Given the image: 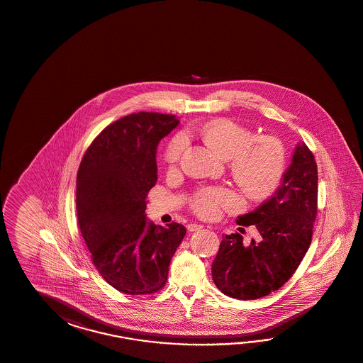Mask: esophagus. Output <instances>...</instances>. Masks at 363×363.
<instances>
[{
  "label": "esophagus",
  "mask_w": 363,
  "mask_h": 363,
  "mask_svg": "<svg viewBox=\"0 0 363 363\" xmlns=\"http://www.w3.org/2000/svg\"><path fill=\"white\" fill-rule=\"evenodd\" d=\"M186 228H188L189 231H197V230L203 228V226H201V225H199V223H189Z\"/></svg>",
  "instance_id": "1"
}]
</instances>
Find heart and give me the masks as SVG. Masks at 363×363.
Here are the masks:
<instances>
[{
  "instance_id": "heart-1",
  "label": "heart",
  "mask_w": 363,
  "mask_h": 363,
  "mask_svg": "<svg viewBox=\"0 0 363 363\" xmlns=\"http://www.w3.org/2000/svg\"><path fill=\"white\" fill-rule=\"evenodd\" d=\"M206 144L230 160V169L236 184L250 199L270 194L281 180L285 167V152L277 138L256 135L248 128L230 120H214L194 128ZM188 145L186 135H175L166 150V162L177 166ZM239 200L228 188H203L194 194L192 206L203 217L214 216L219 208H234Z\"/></svg>"
}]
</instances>
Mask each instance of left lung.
<instances>
[{"label":"left lung","mask_w":363,"mask_h":363,"mask_svg":"<svg viewBox=\"0 0 363 363\" xmlns=\"http://www.w3.org/2000/svg\"><path fill=\"white\" fill-rule=\"evenodd\" d=\"M318 213V166L304 143L296 145L291 164L274 194L236 223L255 226L259 239L250 245L243 236L222 238L211 265L216 286L223 294L251 301L284 286L311 245Z\"/></svg>","instance_id":"obj_1"}]
</instances>
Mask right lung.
Instances as JSON below:
<instances>
[{
    "label": "right lung",
    "instance_id": "1",
    "mask_svg": "<svg viewBox=\"0 0 363 363\" xmlns=\"http://www.w3.org/2000/svg\"><path fill=\"white\" fill-rule=\"evenodd\" d=\"M175 115L137 112L104 128L77 174V217L91 260L111 286L130 295L166 285L183 225L146 219V197L157 183V146L177 127Z\"/></svg>",
    "mask_w": 363,
    "mask_h": 363
}]
</instances>
